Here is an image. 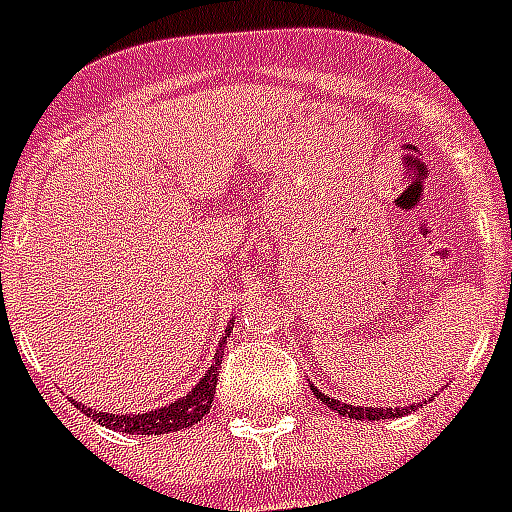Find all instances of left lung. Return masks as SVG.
<instances>
[{"label": "left lung", "mask_w": 512, "mask_h": 512, "mask_svg": "<svg viewBox=\"0 0 512 512\" xmlns=\"http://www.w3.org/2000/svg\"><path fill=\"white\" fill-rule=\"evenodd\" d=\"M313 396L321 398L324 406H329L332 412H337L340 417H353V420H396V417H404V414L414 412L417 406H353V404H345V401H337V398H329L327 393H321L316 385H311ZM422 406V404H420Z\"/></svg>", "instance_id": "8db88e82"}]
</instances>
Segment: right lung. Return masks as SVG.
Wrapping results in <instances>:
<instances>
[{"instance_id":"1","label":"right lung","mask_w":512,"mask_h":512,"mask_svg":"<svg viewBox=\"0 0 512 512\" xmlns=\"http://www.w3.org/2000/svg\"><path fill=\"white\" fill-rule=\"evenodd\" d=\"M233 324V321H231ZM231 324L225 327V335L217 340V350L212 364L207 366V372L201 374V380L193 385L183 398H175L172 404L162 406V409H151V412H138V414H111V412H95L90 406L74 401L76 409H82L90 420L98 425L116 430V433H132V436H164V433H177V430L191 428L196 422H201L212 409L215 401V385H217V369L223 364V350L228 345V332Z\"/></svg>"}]
</instances>
